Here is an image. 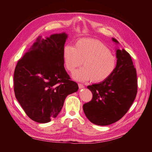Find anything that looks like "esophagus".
Listing matches in <instances>:
<instances>
[{
    "label": "esophagus",
    "mask_w": 152,
    "mask_h": 152,
    "mask_svg": "<svg viewBox=\"0 0 152 152\" xmlns=\"http://www.w3.org/2000/svg\"><path fill=\"white\" fill-rule=\"evenodd\" d=\"M78 86H79V87L80 89L84 88V86L83 85H82V84H78Z\"/></svg>",
    "instance_id": "esophagus-1"
}]
</instances>
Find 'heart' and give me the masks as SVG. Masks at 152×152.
Instances as JSON below:
<instances>
[{
  "label": "heart",
  "instance_id": "b5f03b06",
  "mask_svg": "<svg viewBox=\"0 0 152 152\" xmlns=\"http://www.w3.org/2000/svg\"><path fill=\"white\" fill-rule=\"evenodd\" d=\"M64 66L72 77L80 82L91 80L98 83L112 75L117 66V58L101 41L94 39H80L73 47L66 45L63 50Z\"/></svg>",
  "mask_w": 152,
  "mask_h": 152
}]
</instances>
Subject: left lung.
I'll list each match as a JSON object with an SVG mask.
<instances>
[{
  "label": "left lung",
  "instance_id": "1",
  "mask_svg": "<svg viewBox=\"0 0 152 152\" xmlns=\"http://www.w3.org/2000/svg\"><path fill=\"white\" fill-rule=\"evenodd\" d=\"M113 42H119L115 38ZM117 66L108 79L87 86L93 99L83 105L87 118L96 125L108 126L118 121L134 102L137 84L136 68L126 50L116 49Z\"/></svg>",
  "mask_w": 152,
  "mask_h": 152
}]
</instances>
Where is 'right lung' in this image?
Wrapping results in <instances>:
<instances>
[{
	"mask_svg": "<svg viewBox=\"0 0 152 152\" xmlns=\"http://www.w3.org/2000/svg\"><path fill=\"white\" fill-rule=\"evenodd\" d=\"M65 32L39 36L18 61L14 73L15 96L32 121L47 123L56 118L69 94L79 89L70 80L63 59Z\"/></svg>",
	"mask_w": 152,
	"mask_h": 152,
	"instance_id": "obj_1",
	"label": "right lung"
}]
</instances>
